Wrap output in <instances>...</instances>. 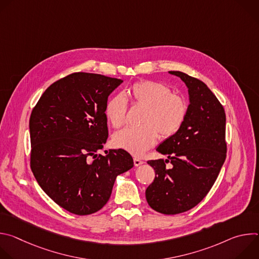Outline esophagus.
Wrapping results in <instances>:
<instances>
[{"mask_svg":"<svg viewBox=\"0 0 259 259\" xmlns=\"http://www.w3.org/2000/svg\"><path fill=\"white\" fill-rule=\"evenodd\" d=\"M134 165L136 166V167H138V166H140V165H142L144 162L142 161V160H140V159H138V158H134Z\"/></svg>","mask_w":259,"mask_h":259,"instance_id":"34e87169","label":"esophagus"}]
</instances>
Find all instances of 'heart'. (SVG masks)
Returning <instances> with one entry per match:
<instances>
[{"mask_svg":"<svg viewBox=\"0 0 259 259\" xmlns=\"http://www.w3.org/2000/svg\"><path fill=\"white\" fill-rule=\"evenodd\" d=\"M127 94L133 104L144 107L138 127H128L113 137L116 147L132 155L140 156L156 143L158 133L164 138L178 131L188 113L182 97L171 93L159 82L144 80L134 83ZM127 101L122 95L110 98L105 105V116L114 128H120L126 121Z\"/></svg>","mask_w":259,"mask_h":259,"instance_id":"heart-1","label":"heart"}]
</instances>
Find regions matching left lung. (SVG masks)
<instances>
[{
    "label": "left lung",
    "instance_id": "1",
    "mask_svg": "<svg viewBox=\"0 0 259 259\" xmlns=\"http://www.w3.org/2000/svg\"><path fill=\"white\" fill-rule=\"evenodd\" d=\"M169 73L186 84L190 104L178 131L156 149L167 159L147 162L156 176L145 198L157 212L174 215L198 205L214 184L227 157L226 113L205 83L181 71Z\"/></svg>",
    "mask_w": 259,
    "mask_h": 259
}]
</instances>
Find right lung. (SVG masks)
<instances>
[{"instance_id": "right-lung-1", "label": "right lung", "mask_w": 259, "mask_h": 259, "mask_svg": "<svg viewBox=\"0 0 259 259\" xmlns=\"http://www.w3.org/2000/svg\"><path fill=\"white\" fill-rule=\"evenodd\" d=\"M122 83L98 73H71L49 86L31 112V171L42 190L70 213L100 210L117 176L133 167L131 155L121 149L96 155L108 136V96Z\"/></svg>"}]
</instances>
